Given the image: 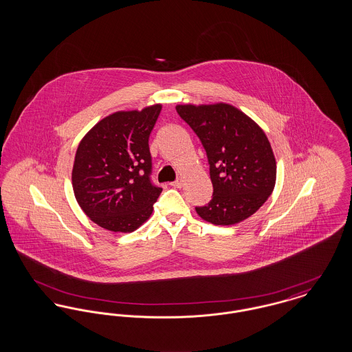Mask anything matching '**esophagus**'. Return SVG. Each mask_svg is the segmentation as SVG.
Instances as JSON below:
<instances>
[{
    "label": "esophagus",
    "mask_w": 352,
    "mask_h": 352,
    "mask_svg": "<svg viewBox=\"0 0 352 352\" xmlns=\"http://www.w3.org/2000/svg\"><path fill=\"white\" fill-rule=\"evenodd\" d=\"M171 186H173V187H177V188H181V187H182V184H184V181H182V179H181V178H178V179H177V181H174V182H171Z\"/></svg>",
    "instance_id": "34e87169"
}]
</instances>
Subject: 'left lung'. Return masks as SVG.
I'll list each match as a JSON object with an SVG mask.
<instances>
[{
    "mask_svg": "<svg viewBox=\"0 0 352 352\" xmlns=\"http://www.w3.org/2000/svg\"><path fill=\"white\" fill-rule=\"evenodd\" d=\"M178 115L199 137L214 187L208 204L195 207L203 220L232 226L253 215L276 184V158L267 134L244 112L226 102L184 104Z\"/></svg>",
    "mask_w": 352,
    "mask_h": 352,
    "instance_id": "obj_1",
    "label": "left lung"
}]
</instances>
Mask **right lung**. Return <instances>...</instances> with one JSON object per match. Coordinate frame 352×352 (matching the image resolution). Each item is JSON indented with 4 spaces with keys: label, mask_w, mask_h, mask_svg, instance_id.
I'll return each mask as SVG.
<instances>
[{
    "label": "right lung",
    "mask_w": 352,
    "mask_h": 352,
    "mask_svg": "<svg viewBox=\"0 0 352 352\" xmlns=\"http://www.w3.org/2000/svg\"><path fill=\"white\" fill-rule=\"evenodd\" d=\"M162 109L118 111L100 120L80 141L72 188L84 214L112 232H133L162 192L151 184L149 135Z\"/></svg>",
    "instance_id": "obj_1"
}]
</instances>
